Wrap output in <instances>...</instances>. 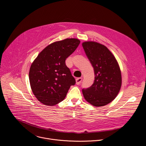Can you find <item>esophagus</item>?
Listing matches in <instances>:
<instances>
[{"instance_id":"obj_1","label":"esophagus","mask_w":146,"mask_h":146,"mask_svg":"<svg viewBox=\"0 0 146 146\" xmlns=\"http://www.w3.org/2000/svg\"><path fill=\"white\" fill-rule=\"evenodd\" d=\"M82 77H79V78H77L76 80V84L77 85H79L81 82L82 81Z\"/></svg>"}]
</instances>
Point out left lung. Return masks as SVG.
Segmentation results:
<instances>
[{
    "label": "left lung",
    "instance_id": "8db88e82",
    "mask_svg": "<svg viewBox=\"0 0 146 146\" xmlns=\"http://www.w3.org/2000/svg\"><path fill=\"white\" fill-rule=\"evenodd\" d=\"M82 45L95 73L93 84L82 89L83 96L92 106H105L116 98L121 87L122 76L118 62L111 52L102 44L89 41Z\"/></svg>",
    "mask_w": 146,
    "mask_h": 146
}]
</instances>
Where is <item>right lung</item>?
I'll list each match as a JSON object with an SVG mask.
<instances>
[{
    "mask_svg": "<svg viewBox=\"0 0 146 146\" xmlns=\"http://www.w3.org/2000/svg\"><path fill=\"white\" fill-rule=\"evenodd\" d=\"M80 40L68 38L55 41L41 51L31 66L29 78L32 91L44 105L54 106L63 100L76 80L65 64L77 48Z\"/></svg>",
    "mask_w": 146,
    "mask_h": 146,
    "instance_id": "add662e5",
    "label": "right lung"
}]
</instances>
